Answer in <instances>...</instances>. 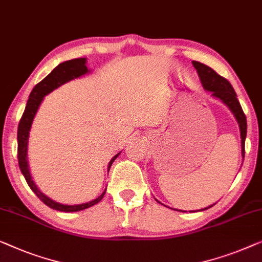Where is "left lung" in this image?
Returning a JSON list of instances; mask_svg holds the SVG:
<instances>
[{
    "label": "left lung",
    "instance_id": "1",
    "mask_svg": "<svg viewBox=\"0 0 262 262\" xmlns=\"http://www.w3.org/2000/svg\"><path fill=\"white\" fill-rule=\"evenodd\" d=\"M192 65L196 68L197 74H199L200 80L202 82L204 90L209 91V92H211V96L217 98V99L222 101V103H225L228 106L230 111L233 112L234 117L236 118L238 127H240L241 154L242 157H245V140L246 136H247V120H246V116L244 111H242L240 103H238L236 93H235L233 86L230 85V82L227 80L226 78L219 75L213 68L208 67L207 65H204V63H201L199 61H192ZM208 208H204V209H208Z\"/></svg>",
    "mask_w": 262,
    "mask_h": 262
}]
</instances>
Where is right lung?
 Wrapping results in <instances>:
<instances>
[{
	"instance_id": "add662e5",
	"label": "right lung",
	"mask_w": 262,
	"mask_h": 262,
	"mask_svg": "<svg viewBox=\"0 0 262 262\" xmlns=\"http://www.w3.org/2000/svg\"><path fill=\"white\" fill-rule=\"evenodd\" d=\"M89 72H90L89 68L86 67L85 58L72 59L56 66L54 70H53L51 73L43 79V80H41L39 84L35 85L32 92H30L29 99L25 108V112L21 117V120L20 123H18V127H17V159H18V165H20L22 175L25 176L29 188L34 191V194L39 197V199L42 201L46 206L52 208V209L65 211V213L84 210L86 208H90L94 206V204H97L98 202H100L101 199H103L105 195L106 189L104 190L103 194L98 196L96 200L91 201V202H87V203L74 204V206H67V204H61L59 202H55V201H53L52 199H49L48 196L45 195L43 192H41L39 190V188L36 187V184L34 183L32 175H30V171H29V165L27 161L29 131H30V127H32L34 117H35L37 108H39L41 101L43 100L45 96H47L48 93L52 92V91L58 89L59 86L66 84L67 81H71L75 78L81 77V75L89 73ZM119 154H117L116 156L110 161L108 166H107V172L110 171V168H111L112 163L115 162L116 158L119 156Z\"/></svg>"
}]
</instances>
